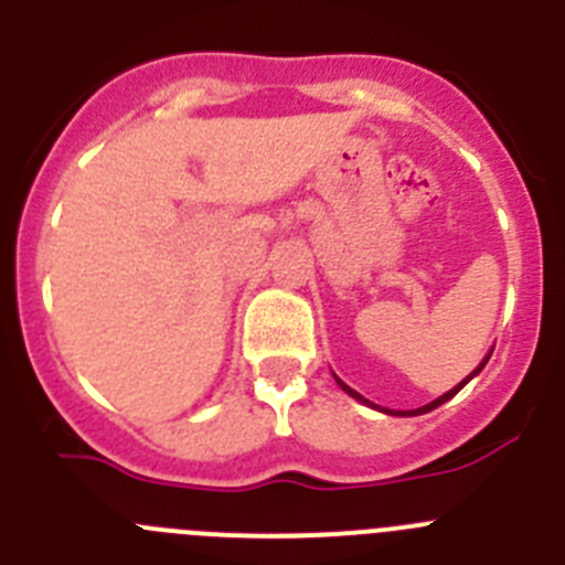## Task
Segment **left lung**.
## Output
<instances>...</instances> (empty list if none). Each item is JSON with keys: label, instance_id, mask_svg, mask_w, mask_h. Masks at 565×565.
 Returning <instances> with one entry per match:
<instances>
[{"label": "left lung", "instance_id": "obj_1", "mask_svg": "<svg viewBox=\"0 0 565 565\" xmlns=\"http://www.w3.org/2000/svg\"><path fill=\"white\" fill-rule=\"evenodd\" d=\"M489 356H492V353H487V359H483V362H481V364H478L476 371L469 373V376H467V379H463V382H461V384H458V387H452V391H447V393H444V396H438V398H436V402H430V404H424V407H418V411H398V413H393V416H422V413H430V411H436L438 404H444V402H450V398H452V396H456V393H458V391H461V387H463V384H467V382H469V379H472V376H478V373H481V367H483V364H487V362H489ZM333 379H337V376H333ZM337 384H339V387H342V391H344V393H348V396H353V398H356V402H362V404H371V402H367V398H364V396H359V393H356V391H351V387H348V384H344V382H342V379H337ZM371 407H373V404H371ZM387 413H391V411H387Z\"/></svg>", "mask_w": 565, "mask_h": 565}]
</instances>
